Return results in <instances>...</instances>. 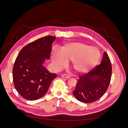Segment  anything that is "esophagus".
Segmentation results:
<instances>
[{"label":"esophagus","mask_w":128,"mask_h":128,"mask_svg":"<svg viewBox=\"0 0 128 128\" xmlns=\"http://www.w3.org/2000/svg\"><path fill=\"white\" fill-rule=\"evenodd\" d=\"M61 76H62V77H63V78H67V79L70 78V76L67 74H62L61 75Z\"/></svg>","instance_id":"1"}]
</instances>
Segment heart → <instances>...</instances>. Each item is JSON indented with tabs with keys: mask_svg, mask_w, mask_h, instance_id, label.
Wrapping results in <instances>:
<instances>
[{
	"mask_svg": "<svg viewBox=\"0 0 128 128\" xmlns=\"http://www.w3.org/2000/svg\"><path fill=\"white\" fill-rule=\"evenodd\" d=\"M51 60L53 66L60 69L72 61L75 70L85 72L95 67L101 57L99 50L96 47L82 42H73L64 45L61 51L55 48L51 50Z\"/></svg>",
	"mask_w": 128,
	"mask_h": 128,
	"instance_id": "1",
	"label": "heart"
}]
</instances>
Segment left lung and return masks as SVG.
<instances>
[{
	"label": "left lung",
	"instance_id": "8db88e82",
	"mask_svg": "<svg viewBox=\"0 0 128 128\" xmlns=\"http://www.w3.org/2000/svg\"><path fill=\"white\" fill-rule=\"evenodd\" d=\"M112 67L110 58L104 53L101 64L79 77L73 94L78 101L91 103L102 98L110 84Z\"/></svg>",
	"mask_w": 128,
	"mask_h": 128
}]
</instances>
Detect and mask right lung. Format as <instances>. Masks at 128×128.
<instances>
[{"label":"right lung","instance_id":"add662e5","mask_svg":"<svg viewBox=\"0 0 128 128\" xmlns=\"http://www.w3.org/2000/svg\"><path fill=\"white\" fill-rule=\"evenodd\" d=\"M56 37L39 38L23 48L18 54L13 68L14 87L23 98L35 100L47 92L52 81L56 77L43 64L51 56L52 44Z\"/></svg>","mask_w":128,"mask_h":128}]
</instances>
